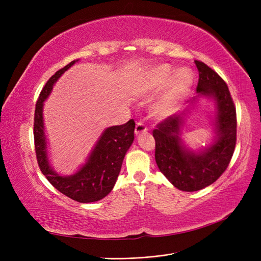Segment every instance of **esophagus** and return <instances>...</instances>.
<instances>
[{
	"label": "esophagus",
	"instance_id": "34e87169",
	"mask_svg": "<svg viewBox=\"0 0 261 261\" xmlns=\"http://www.w3.org/2000/svg\"><path fill=\"white\" fill-rule=\"evenodd\" d=\"M146 130H147V127L144 125V123L138 122V123L136 124V127H135V135H136V136L141 135V134H144Z\"/></svg>",
	"mask_w": 261,
	"mask_h": 261
}]
</instances>
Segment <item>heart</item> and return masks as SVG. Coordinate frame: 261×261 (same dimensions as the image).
Returning a JSON list of instances; mask_svg holds the SVG:
<instances>
[{
	"mask_svg": "<svg viewBox=\"0 0 261 261\" xmlns=\"http://www.w3.org/2000/svg\"><path fill=\"white\" fill-rule=\"evenodd\" d=\"M172 72L170 65L162 64L148 70L137 81L135 91L138 96L147 97L164 88L151 108V113L155 117L172 114L193 86L194 75L189 68H178L173 75Z\"/></svg>",
	"mask_w": 261,
	"mask_h": 261,
	"instance_id": "b5f03b06",
	"label": "heart"
}]
</instances>
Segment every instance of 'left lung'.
I'll list each match as a JSON object with an SVG mask.
<instances>
[{
  "label": "left lung",
  "mask_w": 261,
  "mask_h": 261,
  "mask_svg": "<svg viewBox=\"0 0 261 261\" xmlns=\"http://www.w3.org/2000/svg\"><path fill=\"white\" fill-rule=\"evenodd\" d=\"M199 73L197 96L179 114H174L153 130L155 162L170 183L183 192H196L211 185L222 175L236 144V111L224 81L200 61H195ZM199 98L211 100L214 136L208 145L189 147L182 138L186 117Z\"/></svg>",
  "instance_id": "obj_1"
}]
</instances>
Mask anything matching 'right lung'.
I'll use <instances>...</instances> for the list:
<instances>
[{
	"label": "right lung",
	"mask_w": 261,
	"mask_h": 261,
	"mask_svg": "<svg viewBox=\"0 0 261 261\" xmlns=\"http://www.w3.org/2000/svg\"><path fill=\"white\" fill-rule=\"evenodd\" d=\"M70 62L58 70L43 87L35 111V148L38 164L43 175L59 192L78 202H94L112 191L127 150L134 141L135 122L129 120L124 125L111 126L102 132L89 155L80 169L70 175H62L54 170L49 154L48 136L44 127L43 106L59 78L76 62Z\"/></svg>",
	"instance_id": "1"
}]
</instances>
